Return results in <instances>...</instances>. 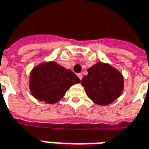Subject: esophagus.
<instances>
[{
    "label": "esophagus",
    "instance_id": "esophagus-1",
    "mask_svg": "<svg viewBox=\"0 0 149 149\" xmlns=\"http://www.w3.org/2000/svg\"><path fill=\"white\" fill-rule=\"evenodd\" d=\"M77 77H79L80 80L82 79V74H81V73H78V74H77Z\"/></svg>",
    "mask_w": 149,
    "mask_h": 149
}]
</instances>
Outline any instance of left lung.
<instances>
[{"mask_svg":"<svg viewBox=\"0 0 149 149\" xmlns=\"http://www.w3.org/2000/svg\"><path fill=\"white\" fill-rule=\"evenodd\" d=\"M87 72L88 74L81 80V85L86 95L95 104L109 105L121 95L124 78L118 70L99 62L88 68Z\"/></svg>","mask_w":149,"mask_h":149,"instance_id":"left-lung-1","label":"left lung"}]
</instances>
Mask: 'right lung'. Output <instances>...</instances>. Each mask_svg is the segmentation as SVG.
<instances>
[{"mask_svg":"<svg viewBox=\"0 0 149 149\" xmlns=\"http://www.w3.org/2000/svg\"><path fill=\"white\" fill-rule=\"evenodd\" d=\"M80 79L73 72L55 62L44 63L35 67L29 77V89L37 100L54 104L64 96L72 85Z\"/></svg>","mask_w":149,"mask_h":149,"instance_id":"obj_1","label":"right lung"}]
</instances>
